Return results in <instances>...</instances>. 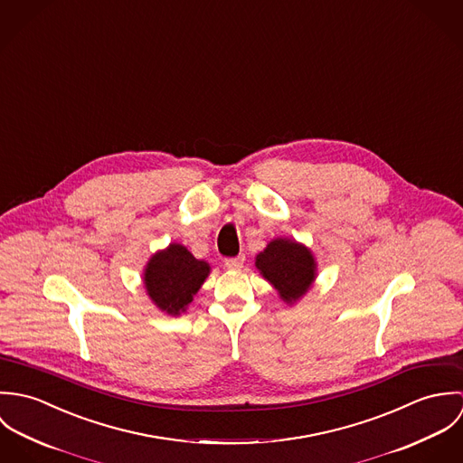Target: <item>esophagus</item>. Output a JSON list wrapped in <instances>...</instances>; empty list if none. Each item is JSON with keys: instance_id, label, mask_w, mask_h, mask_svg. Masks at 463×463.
<instances>
[{"instance_id": "34e87169", "label": "esophagus", "mask_w": 463, "mask_h": 463, "mask_svg": "<svg viewBox=\"0 0 463 463\" xmlns=\"http://www.w3.org/2000/svg\"><path fill=\"white\" fill-rule=\"evenodd\" d=\"M244 260H246V257H244V255H239V257L226 259V260H224V265H226L228 269H241L242 264H244Z\"/></svg>"}]
</instances>
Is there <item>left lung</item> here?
<instances>
[{
  "label": "left lung",
  "instance_id": "obj_1",
  "mask_svg": "<svg viewBox=\"0 0 463 463\" xmlns=\"http://www.w3.org/2000/svg\"><path fill=\"white\" fill-rule=\"evenodd\" d=\"M257 267L270 281L283 301L299 299L316 278V262L312 253L288 239H276L257 257Z\"/></svg>",
  "mask_w": 463,
  "mask_h": 463
}]
</instances>
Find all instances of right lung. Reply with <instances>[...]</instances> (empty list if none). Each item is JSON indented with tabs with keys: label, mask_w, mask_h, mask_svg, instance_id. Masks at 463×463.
<instances>
[{
	"label": "right lung",
	"mask_w": 463,
	"mask_h": 463,
	"mask_svg": "<svg viewBox=\"0 0 463 463\" xmlns=\"http://www.w3.org/2000/svg\"><path fill=\"white\" fill-rule=\"evenodd\" d=\"M208 272L210 265L194 259L187 248L171 244L149 260L144 285L160 310L178 316L193 301Z\"/></svg>",
	"instance_id": "add662e5"
}]
</instances>
